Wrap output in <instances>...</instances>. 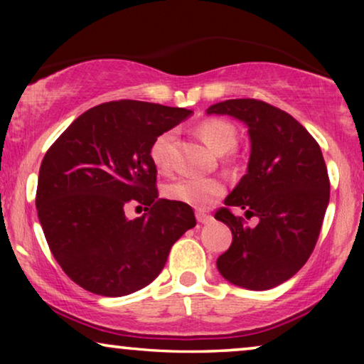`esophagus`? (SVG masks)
I'll use <instances>...</instances> for the list:
<instances>
[{
    "label": "esophagus",
    "instance_id": "obj_1",
    "mask_svg": "<svg viewBox=\"0 0 364 364\" xmlns=\"http://www.w3.org/2000/svg\"><path fill=\"white\" fill-rule=\"evenodd\" d=\"M196 217H197V222L203 223V225H205V223H210L213 220L212 215H208V213H203V212H197Z\"/></svg>",
    "mask_w": 364,
    "mask_h": 364
}]
</instances>
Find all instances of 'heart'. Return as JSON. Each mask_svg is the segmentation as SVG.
Here are the masks:
<instances>
[{
  "label": "heart",
  "instance_id": "b5f03b06",
  "mask_svg": "<svg viewBox=\"0 0 364 364\" xmlns=\"http://www.w3.org/2000/svg\"><path fill=\"white\" fill-rule=\"evenodd\" d=\"M196 132L218 156L233 151V147L237 146V127L225 119H205L196 127ZM172 142L173 132L167 131L154 139L151 146L152 164L161 172H167L171 168ZM223 193H225V183L215 177L181 178L166 187V197L168 200L186 203L193 208L210 207Z\"/></svg>",
  "mask_w": 364,
  "mask_h": 364
}]
</instances>
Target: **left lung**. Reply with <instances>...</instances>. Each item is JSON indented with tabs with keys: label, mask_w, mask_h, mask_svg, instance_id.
I'll return each mask as SVG.
<instances>
[{
	"label": "left lung",
	"mask_w": 364,
	"mask_h": 364,
	"mask_svg": "<svg viewBox=\"0 0 364 364\" xmlns=\"http://www.w3.org/2000/svg\"><path fill=\"white\" fill-rule=\"evenodd\" d=\"M248 126L247 173L215 218L230 227L232 245L217 258L220 275L247 290H270L310 258L330 202L325 159L311 134L290 114L257 99H228L207 109ZM240 206L258 216L250 229L231 213Z\"/></svg>",
	"instance_id": "left-lung-1"
}]
</instances>
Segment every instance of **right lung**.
<instances>
[{"label": "right lung", "mask_w": 364, "mask_h": 364, "mask_svg": "<svg viewBox=\"0 0 364 364\" xmlns=\"http://www.w3.org/2000/svg\"><path fill=\"white\" fill-rule=\"evenodd\" d=\"M192 111L162 104L104 102L81 114L41 162L36 208L59 267L84 290L124 296L147 287L173 243L196 227L191 205L159 198L154 139ZM129 203L146 205L129 221Z\"/></svg>", "instance_id": "1"}]
</instances>
